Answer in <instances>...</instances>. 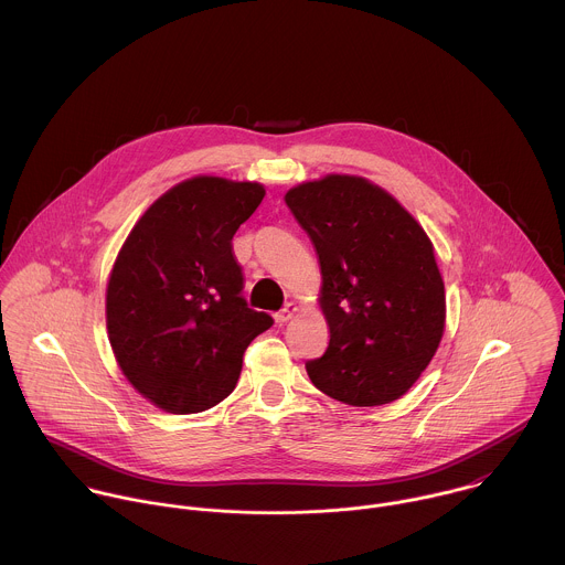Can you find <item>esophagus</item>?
<instances>
[{
  "mask_svg": "<svg viewBox=\"0 0 565 565\" xmlns=\"http://www.w3.org/2000/svg\"><path fill=\"white\" fill-rule=\"evenodd\" d=\"M296 313H298V307H296L294 302H287V305H285V307H282V309H280V311H278L274 318H276V322L285 323L289 322V320H291Z\"/></svg>",
  "mask_w": 565,
  "mask_h": 565,
  "instance_id": "obj_1",
  "label": "esophagus"
}]
</instances>
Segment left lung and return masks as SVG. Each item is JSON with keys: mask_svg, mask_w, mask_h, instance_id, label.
<instances>
[{"mask_svg": "<svg viewBox=\"0 0 565 565\" xmlns=\"http://www.w3.org/2000/svg\"><path fill=\"white\" fill-rule=\"evenodd\" d=\"M318 249L330 341L313 385L352 406L398 401L430 363L446 322L444 280L422 226L381 186L326 175L285 195Z\"/></svg>", "mask_w": 565, "mask_h": 565, "instance_id": "left-lung-1", "label": "left lung"}]
</instances>
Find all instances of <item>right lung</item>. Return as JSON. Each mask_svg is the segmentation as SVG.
I'll return each mask as SVG.
<instances>
[{
  "label": "right lung",
  "instance_id": "1",
  "mask_svg": "<svg viewBox=\"0 0 565 565\" xmlns=\"http://www.w3.org/2000/svg\"><path fill=\"white\" fill-rule=\"evenodd\" d=\"M265 189L200 175L137 222L106 289V326L126 379L169 413H200L237 385L243 352L274 320L247 307L233 237Z\"/></svg>",
  "mask_w": 565,
  "mask_h": 565
}]
</instances>
